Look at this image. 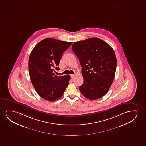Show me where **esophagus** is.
Returning <instances> with one entry per match:
<instances>
[{"instance_id": "esophagus-1", "label": "esophagus", "mask_w": 146, "mask_h": 146, "mask_svg": "<svg viewBox=\"0 0 146 146\" xmlns=\"http://www.w3.org/2000/svg\"><path fill=\"white\" fill-rule=\"evenodd\" d=\"M70 76H71V78H73L75 76V74H71V75H70Z\"/></svg>"}]
</instances>
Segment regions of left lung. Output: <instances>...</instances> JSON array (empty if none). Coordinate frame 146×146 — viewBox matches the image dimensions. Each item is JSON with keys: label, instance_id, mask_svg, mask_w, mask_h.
<instances>
[{"label": "left lung", "instance_id": "1", "mask_svg": "<svg viewBox=\"0 0 146 146\" xmlns=\"http://www.w3.org/2000/svg\"><path fill=\"white\" fill-rule=\"evenodd\" d=\"M72 50L81 65L83 84L79 87L82 94L95 100L108 93L113 81L117 60L110 45L99 38L75 42Z\"/></svg>", "mask_w": 146, "mask_h": 146}]
</instances>
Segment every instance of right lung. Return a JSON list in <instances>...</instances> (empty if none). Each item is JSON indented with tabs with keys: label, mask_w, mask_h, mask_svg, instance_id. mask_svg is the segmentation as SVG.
Segmentation results:
<instances>
[{
	"label": "right lung",
	"mask_w": 146,
	"mask_h": 146,
	"mask_svg": "<svg viewBox=\"0 0 146 146\" xmlns=\"http://www.w3.org/2000/svg\"><path fill=\"white\" fill-rule=\"evenodd\" d=\"M72 42L46 38L39 42L31 51L28 62L31 81L40 97L53 102L60 99L69 83L70 76H56L54 69L58 66L63 53Z\"/></svg>",
	"instance_id": "1"
}]
</instances>
